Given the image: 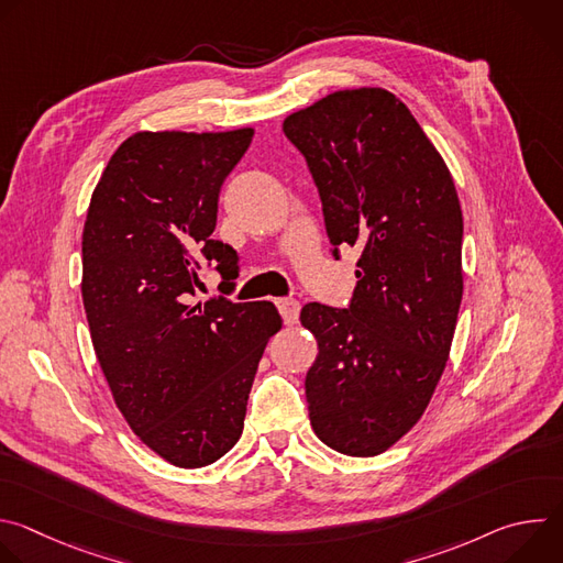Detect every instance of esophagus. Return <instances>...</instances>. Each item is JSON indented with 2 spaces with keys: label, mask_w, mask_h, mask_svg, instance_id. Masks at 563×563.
<instances>
[{
  "label": "esophagus",
  "mask_w": 563,
  "mask_h": 563,
  "mask_svg": "<svg viewBox=\"0 0 563 563\" xmlns=\"http://www.w3.org/2000/svg\"><path fill=\"white\" fill-rule=\"evenodd\" d=\"M276 307L283 316V320L287 325H294L298 320V313H300V302L296 298H278L276 300Z\"/></svg>",
  "instance_id": "esophagus-1"
}]
</instances>
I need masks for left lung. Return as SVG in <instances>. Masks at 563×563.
<instances>
[{"mask_svg": "<svg viewBox=\"0 0 563 563\" xmlns=\"http://www.w3.org/2000/svg\"><path fill=\"white\" fill-rule=\"evenodd\" d=\"M283 131L323 202L332 256L361 252L345 309L300 311L318 341L309 421L332 450L374 456L421 419L445 369L463 294L461 205L443 157L383 89L336 91Z\"/></svg>", "mask_w": 563, "mask_h": 563, "instance_id": "left-lung-1", "label": "left lung"}]
</instances>
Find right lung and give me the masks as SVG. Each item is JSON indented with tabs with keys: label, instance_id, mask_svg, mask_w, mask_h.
<instances>
[{
	"label": "right lung",
	"instance_id": "obj_1",
	"mask_svg": "<svg viewBox=\"0 0 563 563\" xmlns=\"http://www.w3.org/2000/svg\"><path fill=\"white\" fill-rule=\"evenodd\" d=\"M252 129L135 133L111 155L82 233V300L96 356L131 430L178 467H202L243 434L274 302L189 305L200 265L235 287L238 254L213 240L220 187Z\"/></svg>",
	"mask_w": 563,
	"mask_h": 563
}]
</instances>
